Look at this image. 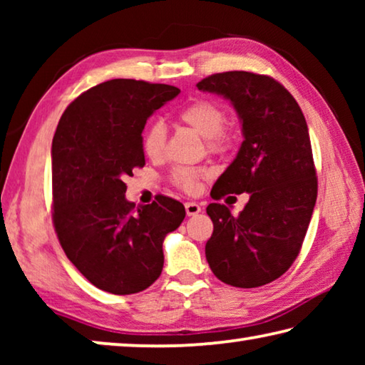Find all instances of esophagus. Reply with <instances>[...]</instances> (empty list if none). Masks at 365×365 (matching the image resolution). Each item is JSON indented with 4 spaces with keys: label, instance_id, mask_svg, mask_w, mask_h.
I'll return each instance as SVG.
<instances>
[{
    "label": "esophagus",
    "instance_id": "obj_1",
    "mask_svg": "<svg viewBox=\"0 0 365 365\" xmlns=\"http://www.w3.org/2000/svg\"><path fill=\"white\" fill-rule=\"evenodd\" d=\"M185 211H187V215H196L201 212V206L195 201H188L187 205H185Z\"/></svg>",
    "mask_w": 365,
    "mask_h": 365
}]
</instances>
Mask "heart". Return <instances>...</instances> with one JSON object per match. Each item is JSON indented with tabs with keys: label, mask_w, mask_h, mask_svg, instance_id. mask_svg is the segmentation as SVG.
<instances>
[{
	"label": "heart",
	"mask_w": 365,
	"mask_h": 365,
	"mask_svg": "<svg viewBox=\"0 0 365 365\" xmlns=\"http://www.w3.org/2000/svg\"><path fill=\"white\" fill-rule=\"evenodd\" d=\"M178 120L183 125L190 127L201 138L207 140L209 150L224 151L230 146L233 135L225 130L224 120L225 113L217 103L209 100H197L188 104L178 113ZM165 127L163 122H153L148 125L143 137V150L148 158L159 159L165 150ZM205 177V172L190 168H180L174 172V180L187 191H195L197 188V182Z\"/></svg>",
	"instance_id": "obj_1"
}]
</instances>
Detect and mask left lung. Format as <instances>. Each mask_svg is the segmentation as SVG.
Returning <instances> with one entry per match:
<instances>
[{"label": "left lung", "instance_id": "8db88e82", "mask_svg": "<svg viewBox=\"0 0 365 365\" xmlns=\"http://www.w3.org/2000/svg\"><path fill=\"white\" fill-rule=\"evenodd\" d=\"M232 103L243 143L214 187V200L248 193L238 215L212 202L206 259L227 285L256 288L285 274L299 255L317 200L311 140L302 110L285 86L267 76L233 71L196 85Z\"/></svg>", "mask_w": 365, "mask_h": 365}]
</instances>
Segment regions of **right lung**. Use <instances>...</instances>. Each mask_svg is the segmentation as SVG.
<instances>
[{
    "label": "right lung",
    "instance_id": "add662e5",
    "mask_svg": "<svg viewBox=\"0 0 365 365\" xmlns=\"http://www.w3.org/2000/svg\"><path fill=\"white\" fill-rule=\"evenodd\" d=\"M177 86L114 78L86 90L64 110L51 146L53 220L66 256L86 280L113 294L143 292L163 272L164 238L185 207L159 195L127 201L125 178L145 165L148 117Z\"/></svg>",
    "mask_w": 365,
    "mask_h": 365
}]
</instances>
